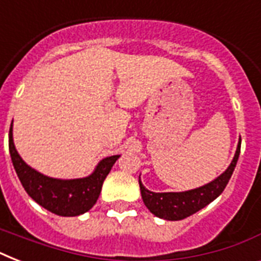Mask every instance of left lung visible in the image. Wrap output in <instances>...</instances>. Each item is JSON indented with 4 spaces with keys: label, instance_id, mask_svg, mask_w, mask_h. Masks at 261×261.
I'll return each instance as SVG.
<instances>
[{
    "label": "left lung",
    "instance_id": "obj_1",
    "mask_svg": "<svg viewBox=\"0 0 261 261\" xmlns=\"http://www.w3.org/2000/svg\"><path fill=\"white\" fill-rule=\"evenodd\" d=\"M240 149H241V143H239L234 159L229 168L219 177L195 190L186 191V192H151L143 187L139 178V188L145 206L150 210L151 214L168 221H180L195 214L196 211L202 210L203 207H206L223 192L234 171L240 155Z\"/></svg>",
    "mask_w": 261,
    "mask_h": 261
}]
</instances>
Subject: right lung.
<instances>
[{"label": "right lung", "mask_w": 261, "mask_h": 261, "mask_svg": "<svg viewBox=\"0 0 261 261\" xmlns=\"http://www.w3.org/2000/svg\"><path fill=\"white\" fill-rule=\"evenodd\" d=\"M9 151L14 171L24 190L35 202L61 217H77L89 211L97 202L102 182L119 155L107 157L88 177L59 180L47 177L28 167L18 155L13 143L12 124L9 128Z\"/></svg>", "instance_id": "add662e5"}]
</instances>
